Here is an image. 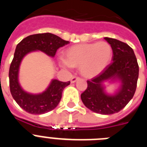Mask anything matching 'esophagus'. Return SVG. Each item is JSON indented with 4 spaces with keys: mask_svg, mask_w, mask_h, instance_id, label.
I'll list each match as a JSON object with an SVG mask.
<instances>
[{
    "mask_svg": "<svg viewBox=\"0 0 147 147\" xmlns=\"http://www.w3.org/2000/svg\"><path fill=\"white\" fill-rule=\"evenodd\" d=\"M79 79H80V78L78 77V76H73V77L71 78V83H74V82H76L77 81V80H79Z\"/></svg>",
    "mask_w": 147,
    "mask_h": 147,
    "instance_id": "obj_1",
    "label": "esophagus"
}]
</instances>
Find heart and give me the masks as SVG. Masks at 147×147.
Here are the masks:
<instances>
[{
	"instance_id": "b5f03b06",
	"label": "heart",
	"mask_w": 147,
	"mask_h": 147,
	"mask_svg": "<svg viewBox=\"0 0 147 147\" xmlns=\"http://www.w3.org/2000/svg\"><path fill=\"white\" fill-rule=\"evenodd\" d=\"M112 53V48L106 42L80 44L70 48L67 51L66 57H59V63L67 69L80 65V71L84 76H94L107 67Z\"/></svg>"
}]
</instances>
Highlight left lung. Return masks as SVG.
<instances>
[{
  "label": "left lung",
  "instance_id": "8db88e82",
  "mask_svg": "<svg viewBox=\"0 0 147 147\" xmlns=\"http://www.w3.org/2000/svg\"><path fill=\"white\" fill-rule=\"evenodd\" d=\"M113 50L112 62L96 76L88 80V88L81 94L85 107L96 113H119L132 98L137 87L139 67L130 46L116 39L105 37ZM118 80L121 86L114 94H107L103 83Z\"/></svg>",
  "mask_w": 147,
  "mask_h": 147
}]
</instances>
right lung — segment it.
I'll return each mask as SVG.
<instances>
[{
    "mask_svg": "<svg viewBox=\"0 0 147 147\" xmlns=\"http://www.w3.org/2000/svg\"><path fill=\"white\" fill-rule=\"evenodd\" d=\"M69 43L68 41L51 33L29 35L17 45L14 58L9 67L10 92L13 98L22 109L27 113L40 115L54 110L60 102L62 93L67 82L53 80L45 91L39 94H32L23 90L18 80V74L22 59L28 53L40 51L54 57L59 48Z\"/></svg>",
    "mask_w": 147,
    "mask_h": 147,
    "instance_id": "add662e5",
    "label": "right lung"
}]
</instances>
